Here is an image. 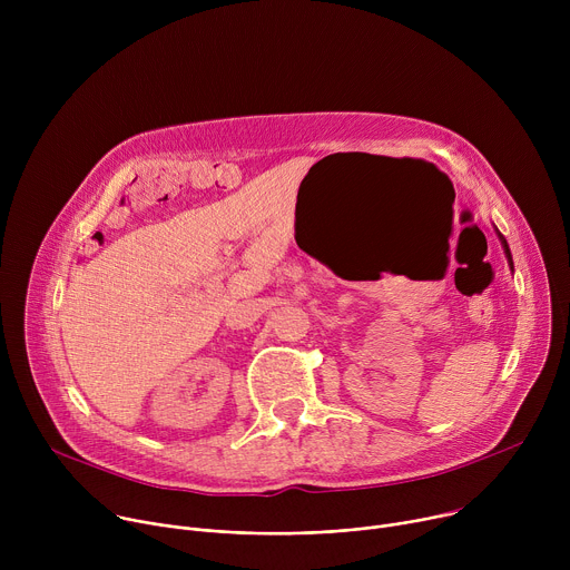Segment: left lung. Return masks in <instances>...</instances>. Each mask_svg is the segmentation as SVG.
Returning a JSON list of instances; mask_svg holds the SVG:
<instances>
[{"label":"left lung","instance_id":"8db88e82","mask_svg":"<svg viewBox=\"0 0 570 570\" xmlns=\"http://www.w3.org/2000/svg\"><path fill=\"white\" fill-rule=\"evenodd\" d=\"M497 234H499V240H501V246H503V250H505V257H508V266L514 271V262H512V253H510V246H508V240H505V236L497 229Z\"/></svg>","mask_w":570,"mask_h":570}]
</instances>
